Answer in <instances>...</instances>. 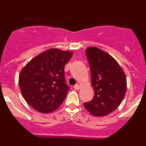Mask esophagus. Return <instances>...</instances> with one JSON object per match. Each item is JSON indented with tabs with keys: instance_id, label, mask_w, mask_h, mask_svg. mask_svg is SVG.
<instances>
[{
	"instance_id": "obj_1",
	"label": "esophagus",
	"mask_w": 146,
	"mask_h": 146,
	"mask_svg": "<svg viewBox=\"0 0 146 146\" xmlns=\"http://www.w3.org/2000/svg\"><path fill=\"white\" fill-rule=\"evenodd\" d=\"M80 88V86L79 84H76L75 86H74V88L75 89V90H79Z\"/></svg>"
}]
</instances>
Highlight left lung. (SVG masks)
Returning a JSON list of instances; mask_svg holds the SVG:
<instances>
[{
    "mask_svg": "<svg viewBox=\"0 0 146 146\" xmlns=\"http://www.w3.org/2000/svg\"><path fill=\"white\" fill-rule=\"evenodd\" d=\"M94 96L84 107L95 116H104L116 109L126 91V75L111 55L97 47L86 50Z\"/></svg>",
    "mask_w": 146,
    "mask_h": 146,
    "instance_id": "1",
    "label": "left lung"
}]
</instances>
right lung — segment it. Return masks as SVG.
I'll list each match as a JSON object with an SVG mask.
<instances>
[{
	"instance_id": "obj_1",
	"label": "right lung",
	"mask_w": 146,
	"mask_h": 146,
	"mask_svg": "<svg viewBox=\"0 0 146 146\" xmlns=\"http://www.w3.org/2000/svg\"><path fill=\"white\" fill-rule=\"evenodd\" d=\"M72 53L50 49L40 53L20 72L19 85L22 95L33 109L49 113L57 109L66 96L64 66Z\"/></svg>"
}]
</instances>
